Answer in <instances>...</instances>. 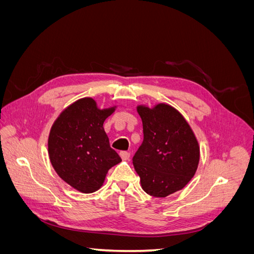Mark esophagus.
Here are the masks:
<instances>
[{
    "label": "esophagus",
    "mask_w": 254,
    "mask_h": 254,
    "mask_svg": "<svg viewBox=\"0 0 254 254\" xmlns=\"http://www.w3.org/2000/svg\"><path fill=\"white\" fill-rule=\"evenodd\" d=\"M120 156L123 160H129L130 158V153L128 151H121L120 152Z\"/></svg>",
    "instance_id": "esophagus-1"
}]
</instances>
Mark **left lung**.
<instances>
[{
	"instance_id": "1",
	"label": "left lung",
	"mask_w": 254,
	"mask_h": 254,
	"mask_svg": "<svg viewBox=\"0 0 254 254\" xmlns=\"http://www.w3.org/2000/svg\"><path fill=\"white\" fill-rule=\"evenodd\" d=\"M144 140L132 163L142 189L153 197L182 190L193 178L200 158L196 136L183 115L167 104L136 107Z\"/></svg>"
}]
</instances>
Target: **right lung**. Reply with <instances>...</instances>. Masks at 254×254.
I'll return each instance as SVG.
<instances>
[{"mask_svg":"<svg viewBox=\"0 0 254 254\" xmlns=\"http://www.w3.org/2000/svg\"><path fill=\"white\" fill-rule=\"evenodd\" d=\"M115 108L99 109L93 98L83 97L66 107L51 128L48 145L54 170L81 193L101 189L107 173L122 161L103 127Z\"/></svg>","mask_w":254,"mask_h":254,"instance_id":"add662e5","label":"right lung"}]
</instances>
